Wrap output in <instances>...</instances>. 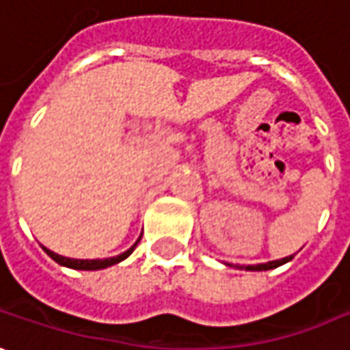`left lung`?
Here are the masks:
<instances>
[{"label": "left lung", "mask_w": 350, "mask_h": 350, "mask_svg": "<svg viewBox=\"0 0 350 350\" xmlns=\"http://www.w3.org/2000/svg\"><path fill=\"white\" fill-rule=\"evenodd\" d=\"M293 260V256H287V258H281V260H273V262H266V264H254V266H245V269L248 271H266V269H273V268H279V266H283L285 262H289ZM243 269V268H241Z\"/></svg>", "instance_id": "left-lung-1"}]
</instances>
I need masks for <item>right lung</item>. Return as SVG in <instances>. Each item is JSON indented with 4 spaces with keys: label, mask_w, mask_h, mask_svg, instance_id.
Masks as SVG:
<instances>
[{
    "label": "right lung",
    "mask_w": 350,
    "mask_h": 350,
    "mask_svg": "<svg viewBox=\"0 0 350 350\" xmlns=\"http://www.w3.org/2000/svg\"><path fill=\"white\" fill-rule=\"evenodd\" d=\"M138 241H140V239H138ZM138 241L135 243V245L131 246L129 250H125L123 254H119V256H113V258H104V260H75V258L59 256V254H55V252L48 250L46 246H42V248H44V252H46L51 260H55L59 266H67V268H72V269H104V268H109V266H113V264L123 262L126 256H131V252L137 248Z\"/></svg>",
    "instance_id": "1"
}]
</instances>
